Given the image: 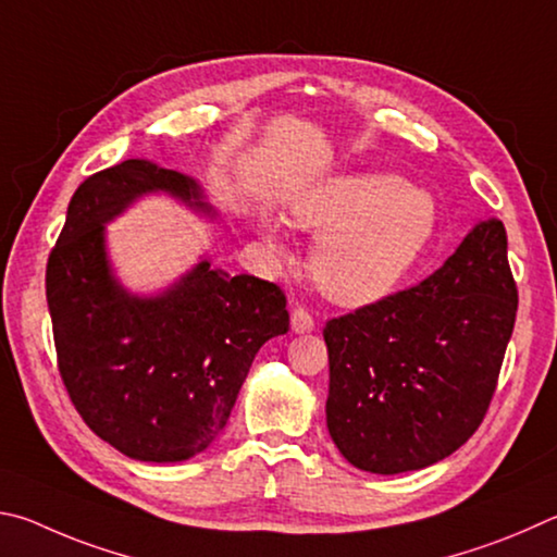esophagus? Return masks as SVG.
<instances>
[{
    "label": "esophagus",
    "mask_w": 557,
    "mask_h": 557,
    "mask_svg": "<svg viewBox=\"0 0 557 557\" xmlns=\"http://www.w3.org/2000/svg\"><path fill=\"white\" fill-rule=\"evenodd\" d=\"M290 327H294V333H298V335L310 333V330H315V318L308 308L298 306V308H294V313H290Z\"/></svg>",
    "instance_id": "obj_1"
}]
</instances>
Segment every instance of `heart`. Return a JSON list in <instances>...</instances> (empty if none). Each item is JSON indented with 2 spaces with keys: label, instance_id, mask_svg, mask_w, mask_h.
Wrapping results in <instances>:
<instances>
[{
  "label": "heart",
  "instance_id": "obj_1",
  "mask_svg": "<svg viewBox=\"0 0 557 557\" xmlns=\"http://www.w3.org/2000/svg\"><path fill=\"white\" fill-rule=\"evenodd\" d=\"M298 227L323 232L313 249V276L345 306L384 298L421 259L437 230V205L401 175H339L300 195Z\"/></svg>",
  "mask_w": 557,
  "mask_h": 557
}]
</instances>
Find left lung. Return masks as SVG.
<instances>
[{
    "mask_svg": "<svg viewBox=\"0 0 557 557\" xmlns=\"http://www.w3.org/2000/svg\"><path fill=\"white\" fill-rule=\"evenodd\" d=\"M516 310L504 222L490 220L421 284L330 318L325 411L345 460L398 474L470 441L490 411Z\"/></svg>",
    "mask_w": 557,
    "mask_h": 557,
    "instance_id": "left-lung-1",
    "label": "left lung"
}]
</instances>
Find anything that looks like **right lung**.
Returning a JSON list of instances; mask_svg holds the SVG:
<instances>
[{
	"instance_id": "1",
	"label": "right lung",
	"mask_w": 557,
	"mask_h": 557,
	"mask_svg": "<svg viewBox=\"0 0 557 557\" xmlns=\"http://www.w3.org/2000/svg\"><path fill=\"white\" fill-rule=\"evenodd\" d=\"M149 190L205 208L190 178L149 161L90 175L48 253L46 298L58 372L85 425L132 460L181 462L227 425L259 347L288 333L290 315L281 286L208 261L159 298L116 286L102 224Z\"/></svg>"
}]
</instances>
